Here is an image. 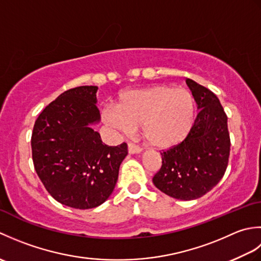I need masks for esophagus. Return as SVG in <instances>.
<instances>
[{
	"instance_id": "esophagus-1",
	"label": "esophagus",
	"mask_w": 261,
	"mask_h": 261,
	"mask_svg": "<svg viewBox=\"0 0 261 261\" xmlns=\"http://www.w3.org/2000/svg\"><path fill=\"white\" fill-rule=\"evenodd\" d=\"M127 151H129V153H139L141 151V148L139 146L135 145V143L132 142H129L127 143Z\"/></svg>"
}]
</instances>
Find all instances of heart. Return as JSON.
Masks as SVG:
<instances>
[{
    "label": "heart",
    "instance_id": "heart-1",
    "mask_svg": "<svg viewBox=\"0 0 261 261\" xmlns=\"http://www.w3.org/2000/svg\"><path fill=\"white\" fill-rule=\"evenodd\" d=\"M195 118V103L190 91L171 86H154L122 94L116 110L107 108L103 119L123 132L143 126L149 146L169 149L190 135Z\"/></svg>",
    "mask_w": 261,
    "mask_h": 261
}]
</instances>
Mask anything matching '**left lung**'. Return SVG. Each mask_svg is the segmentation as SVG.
Returning a JSON list of instances; mask_svg holds the SVG:
<instances>
[{"instance_id": "8db88e82", "label": "left lung", "mask_w": 261, "mask_h": 261, "mask_svg": "<svg viewBox=\"0 0 261 261\" xmlns=\"http://www.w3.org/2000/svg\"><path fill=\"white\" fill-rule=\"evenodd\" d=\"M199 112L184 141L162 153L152 181L166 195L191 201L205 195L222 178L230 156L228 116L208 88L187 79Z\"/></svg>"}]
</instances>
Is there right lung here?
<instances>
[{
    "mask_svg": "<svg viewBox=\"0 0 261 261\" xmlns=\"http://www.w3.org/2000/svg\"><path fill=\"white\" fill-rule=\"evenodd\" d=\"M96 92L97 86H79L60 94L38 116L32 131L39 178L57 202L73 208H93L107 201L127 154L125 142L104 145L91 127L101 119Z\"/></svg>",
    "mask_w": 261,
    "mask_h": 261,
    "instance_id": "1",
    "label": "right lung"
}]
</instances>
